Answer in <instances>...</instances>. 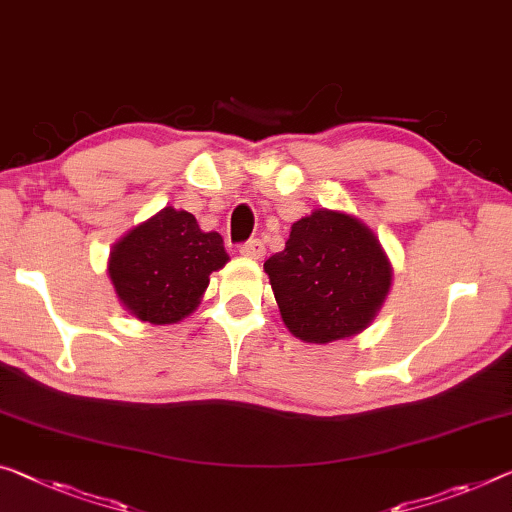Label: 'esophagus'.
Segmentation results:
<instances>
[{
  "label": "esophagus",
  "instance_id": "34e87169",
  "mask_svg": "<svg viewBox=\"0 0 512 512\" xmlns=\"http://www.w3.org/2000/svg\"><path fill=\"white\" fill-rule=\"evenodd\" d=\"M240 254L245 258H251V261H261V258L265 256V245L261 240H249L240 247Z\"/></svg>",
  "mask_w": 512,
  "mask_h": 512
}]
</instances>
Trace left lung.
Wrapping results in <instances>:
<instances>
[{
  "instance_id": "1",
  "label": "left lung",
  "mask_w": 512,
  "mask_h": 512,
  "mask_svg": "<svg viewBox=\"0 0 512 512\" xmlns=\"http://www.w3.org/2000/svg\"><path fill=\"white\" fill-rule=\"evenodd\" d=\"M263 267L283 325L316 345L364 332L384 306L393 279L377 235L355 215L329 208L297 219L286 249Z\"/></svg>"
}]
</instances>
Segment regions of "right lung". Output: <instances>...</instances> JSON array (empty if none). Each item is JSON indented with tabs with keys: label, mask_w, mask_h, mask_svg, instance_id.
<instances>
[{
	"label": "right lung",
	"mask_w": 512,
	"mask_h": 512,
	"mask_svg": "<svg viewBox=\"0 0 512 512\" xmlns=\"http://www.w3.org/2000/svg\"><path fill=\"white\" fill-rule=\"evenodd\" d=\"M229 263L217 231H201L192 212L162 208L109 251L107 274L130 316L176 325L196 311L210 274Z\"/></svg>",
	"instance_id": "obj_1"
}]
</instances>
